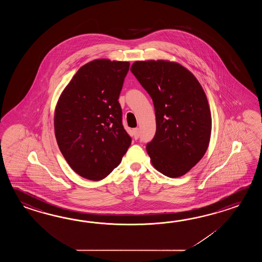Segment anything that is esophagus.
Returning <instances> with one entry per match:
<instances>
[{
  "label": "esophagus",
  "instance_id": "34e87169",
  "mask_svg": "<svg viewBox=\"0 0 262 262\" xmlns=\"http://www.w3.org/2000/svg\"><path fill=\"white\" fill-rule=\"evenodd\" d=\"M134 138L135 139H138L139 138V128H135L133 130Z\"/></svg>",
  "mask_w": 262,
  "mask_h": 262
}]
</instances>
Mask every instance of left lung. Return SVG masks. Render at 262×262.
<instances>
[{"mask_svg":"<svg viewBox=\"0 0 262 262\" xmlns=\"http://www.w3.org/2000/svg\"><path fill=\"white\" fill-rule=\"evenodd\" d=\"M131 72L150 95L156 132L146 150L169 178L188 172L205 155L212 131L206 95L195 76L177 62L136 61Z\"/></svg>","mask_w":262,"mask_h":262,"instance_id":"1","label":"left lung"}]
</instances>
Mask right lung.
I'll use <instances>...</instances> for the list:
<instances>
[{
  "mask_svg": "<svg viewBox=\"0 0 262 262\" xmlns=\"http://www.w3.org/2000/svg\"><path fill=\"white\" fill-rule=\"evenodd\" d=\"M129 66L106 59L90 61L78 69L57 103V143L68 165L83 178L106 177L131 144L118 101Z\"/></svg>",
  "mask_w": 262,
  "mask_h": 262,
  "instance_id": "right-lung-1",
  "label": "right lung"
}]
</instances>
